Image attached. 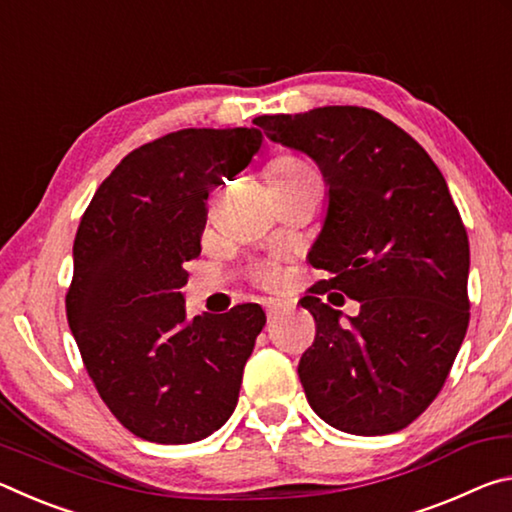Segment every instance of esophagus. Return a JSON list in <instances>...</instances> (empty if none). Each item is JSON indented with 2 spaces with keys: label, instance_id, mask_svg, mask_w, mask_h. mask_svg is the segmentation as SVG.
<instances>
[{
  "label": "esophagus",
  "instance_id": "esophagus-1",
  "mask_svg": "<svg viewBox=\"0 0 512 512\" xmlns=\"http://www.w3.org/2000/svg\"><path fill=\"white\" fill-rule=\"evenodd\" d=\"M284 311H289V305L287 302H282V300H268L266 302V318H268V327L273 325V320L280 316V314H284Z\"/></svg>",
  "mask_w": 512,
  "mask_h": 512
}]
</instances>
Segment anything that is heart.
<instances>
[{
  "label": "heart",
  "instance_id": "heart-1",
  "mask_svg": "<svg viewBox=\"0 0 512 512\" xmlns=\"http://www.w3.org/2000/svg\"><path fill=\"white\" fill-rule=\"evenodd\" d=\"M309 167L298 158H291V155H282V158H275L266 167V180H277V178H289L296 176V173L307 171ZM257 280L264 284V287H277L282 282V271L275 264L264 266L262 271L257 273Z\"/></svg>",
  "mask_w": 512,
  "mask_h": 512
}]
</instances>
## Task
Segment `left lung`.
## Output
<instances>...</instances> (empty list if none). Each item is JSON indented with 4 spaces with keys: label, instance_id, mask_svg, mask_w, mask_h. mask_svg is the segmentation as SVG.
Segmentation results:
<instances>
[{
    "label": "left lung",
    "instance_id": "left-lung-1",
    "mask_svg": "<svg viewBox=\"0 0 512 512\" xmlns=\"http://www.w3.org/2000/svg\"><path fill=\"white\" fill-rule=\"evenodd\" d=\"M253 124L307 153L329 187L309 253L327 277L300 300L316 320L298 366L309 406L357 436L409 427L436 400L470 323V241L443 173L409 133L368 108L325 106ZM329 290L362 302L350 326L322 300Z\"/></svg>",
    "mask_w": 512,
    "mask_h": 512
}]
</instances>
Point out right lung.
<instances>
[{"mask_svg":"<svg viewBox=\"0 0 512 512\" xmlns=\"http://www.w3.org/2000/svg\"><path fill=\"white\" fill-rule=\"evenodd\" d=\"M257 128H183L142 144L94 192L74 239L67 323L112 415L137 438L187 445L235 411L266 314L255 302L189 316L207 196L248 167Z\"/></svg>","mask_w":512,"mask_h":512,"instance_id":"1","label":"right lung"}]
</instances>
